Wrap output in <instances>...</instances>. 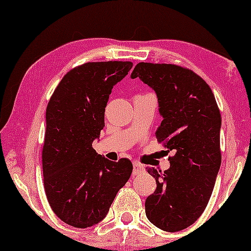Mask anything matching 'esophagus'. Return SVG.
I'll return each mask as SVG.
<instances>
[{
    "label": "esophagus",
    "mask_w": 251,
    "mask_h": 251,
    "mask_svg": "<svg viewBox=\"0 0 251 251\" xmlns=\"http://www.w3.org/2000/svg\"><path fill=\"white\" fill-rule=\"evenodd\" d=\"M144 170H145V168H144L142 164L138 162H133V175L142 174Z\"/></svg>",
    "instance_id": "1"
}]
</instances>
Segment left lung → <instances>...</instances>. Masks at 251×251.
Here are the masks:
<instances>
[{"mask_svg": "<svg viewBox=\"0 0 251 251\" xmlns=\"http://www.w3.org/2000/svg\"><path fill=\"white\" fill-rule=\"evenodd\" d=\"M131 77L155 91L162 116L157 142L175 153L164 173L147 168L156 190L146 199V216L163 231H181L202 215L214 190L222 163L221 112L207 82L187 68L139 63Z\"/></svg>", "mask_w": 251, "mask_h": 251, "instance_id": "8db88e82", "label": "left lung"}]
</instances>
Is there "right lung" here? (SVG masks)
I'll return each mask as SVG.
<instances>
[{"label":"right lung","mask_w":251,"mask_h":251,"mask_svg":"<svg viewBox=\"0 0 251 251\" xmlns=\"http://www.w3.org/2000/svg\"><path fill=\"white\" fill-rule=\"evenodd\" d=\"M131 61L85 63L59 82L47 107L43 183L54 214L73 227L98 224L132 173L128 159L113 162L92 149L105 126V107Z\"/></svg>","instance_id":"add662e5"}]
</instances>
